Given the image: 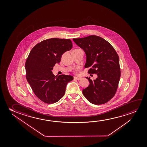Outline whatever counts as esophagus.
Returning a JSON list of instances; mask_svg holds the SVG:
<instances>
[{"mask_svg": "<svg viewBox=\"0 0 147 147\" xmlns=\"http://www.w3.org/2000/svg\"><path fill=\"white\" fill-rule=\"evenodd\" d=\"M74 79H76V80H79L80 79V78L78 77L75 76L74 77Z\"/></svg>", "mask_w": 147, "mask_h": 147, "instance_id": "obj_1", "label": "esophagus"}]
</instances>
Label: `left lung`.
Here are the masks:
<instances>
[{"mask_svg": "<svg viewBox=\"0 0 147 147\" xmlns=\"http://www.w3.org/2000/svg\"><path fill=\"white\" fill-rule=\"evenodd\" d=\"M73 40L84 51L85 68H90L88 72L97 75L93 80L86 77L90 84L83 89V94L94 105L108 102L115 94L121 77L119 56L115 49L105 39L94 35Z\"/></svg>", "mask_w": 147, "mask_h": 147, "instance_id": "obj_1", "label": "left lung"}]
</instances>
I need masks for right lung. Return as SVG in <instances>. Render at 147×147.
<instances>
[{
    "instance_id": "obj_1",
    "label": "right lung",
    "mask_w": 147,
    "mask_h": 147,
    "mask_svg": "<svg viewBox=\"0 0 147 147\" xmlns=\"http://www.w3.org/2000/svg\"><path fill=\"white\" fill-rule=\"evenodd\" d=\"M72 48L70 39L52 38L36 44L26 59V78L35 95L45 103L56 102L64 95L71 75L55 76L52 70L60 62L62 55Z\"/></svg>"
}]
</instances>
